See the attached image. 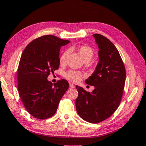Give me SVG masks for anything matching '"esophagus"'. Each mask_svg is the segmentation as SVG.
<instances>
[{
	"mask_svg": "<svg viewBox=\"0 0 146 146\" xmlns=\"http://www.w3.org/2000/svg\"><path fill=\"white\" fill-rule=\"evenodd\" d=\"M70 87H71V88H74V87H75V86H74V85H73V84L70 83Z\"/></svg>",
	"mask_w": 146,
	"mask_h": 146,
	"instance_id": "34e87169",
	"label": "esophagus"
}]
</instances>
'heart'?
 I'll return each instance as SVG.
<instances>
[{"instance_id": "heart-1", "label": "heart", "mask_w": 146, "mask_h": 146, "mask_svg": "<svg viewBox=\"0 0 146 146\" xmlns=\"http://www.w3.org/2000/svg\"><path fill=\"white\" fill-rule=\"evenodd\" d=\"M78 53L81 57L83 59L84 61H89L91 59L94 55V51L91 47L87 46H82L79 48L78 50ZM68 54V52L66 51L61 55V56L60 57V64H64L66 58H67ZM82 73L80 71H75V70H69L67 72H66L64 74V76L66 78H67L68 80L71 82H77L82 77Z\"/></svg>"}]
</instances>
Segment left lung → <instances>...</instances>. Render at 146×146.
Masks as SVG:
<instances>
[{"label": "left lung", "instance_id": "1", "mask_svg": "<svg viewBox=\"0 0 146 146\" xmlns=\"http://www.w3.org/2000/svg\"><path fill=\"white\" fill-rule=\"evenodd\" d=\"M98 46L99 62L86 83L94 87L91 92L76 86L78 96L76 109L80 117L91 123H98L117 110L123 96L126 70L117 49L106 37L92 35Z\"/></svg>", "mask_w": 146, "mask_h": 146}]
</instances>
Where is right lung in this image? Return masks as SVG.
I'll list each match as a JSON object with an SVG mask.
<instances>
[{
    "instance_id": "right-lung-1",
    "label": "right lung",
    "mask_w": 146,
    "mask_h": 146,
    "mask_svg": "<svg viewBox=\"0 0 146 146\" xmlns=\"http://www.w3.org/2000/svg\"><path fill=\"white\" fill-rule=\"evenodd\" d=\"M70 42L45 35L31 41L23 50L18 68V90L26 110L34 117L54 115L68 89L64 79L53 84L47 77L59 69L60 46Z\"/></svg>"
}]
</instances>
